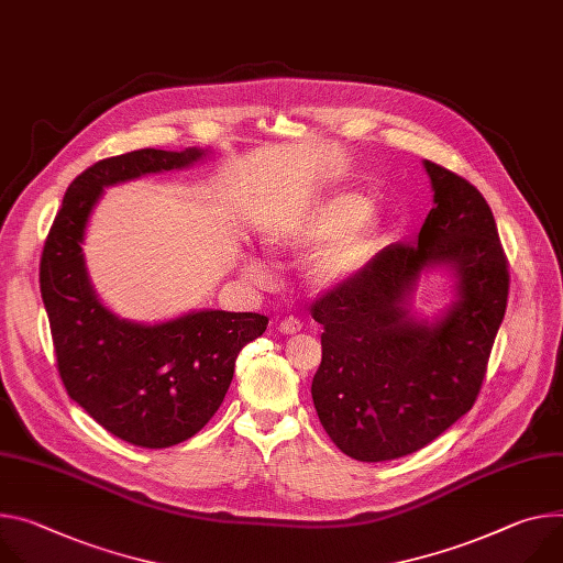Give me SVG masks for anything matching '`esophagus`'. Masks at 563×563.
Segmentation results:
<instances>
[{"label": "esophagus", "mask_w": 563, "mask_h": 563, "mask_svg": "<svg viewBox=\"0 0 563 563\" xmlns=\"http://www.w3.org/2000/svg\"><path fill=\"white\" fill-rule=\"evenodd\" d=\"M278 330H280L283 334H296V332L302 330V323H300V319H296V317H287V319H283V321L278 323Z\"/></svg>", "instance_id": "34e87169"}]
</instances>
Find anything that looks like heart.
Masks as SVG:
<instances>
[{
  "label": "heart",
  "mask_w": 563,
  "mask_h": 563,
  "mask_svg": "<svg viewBox=\"0 0 563 563\" xmlns=\"http://www.w3.org/2000/svg\"><path fill=\"white\" fill-rule=\"evenodd\" d=\"M368 211V199L360 192H341L294 222L267 231V242L276 249H305L334 240L321 249L310 265V280L317 287H336L360 274L386 242V224ZM253 278H265L263 261H246Z\"/></svg>",
  "instance_id": "b5f03b06"
}]
</instances>
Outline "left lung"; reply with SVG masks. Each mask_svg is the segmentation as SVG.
Returning a JSON list of instances; mask_svg holds the SVG:
<instances>
[{
    "label": "left lung",
    "instance_id": "obj_1",
    "mask_svg": "<svg viewBox=\"0 0 563 563\" xmlns=\"http://www.w3.org/2000/svg\"><path fill=\"white\" fill-rule=\"evenodd\" d=\"M424 168L435 207L418 240L386 246L310 308L323 325L314 408L330 440L362 463L420 451L470 411L507 308V255L489 203L465 177ZM427 264H451L461 294L433 327L405 312Z\"/></svg>",
    "mask_w": 563,
    "mask_h": 563
}]
</instances>
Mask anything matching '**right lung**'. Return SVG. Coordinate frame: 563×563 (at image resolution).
<instances>
[{
    "instance_id": "1",
    "label": "right lung",
    "mask_w": 563,
    "mask_h": 563,
    "mask_svg": "<svg viewBox=\"0 0 563 563\" xmlns=\"http://www.w3.org/2000/svg\"><path fill=\"white\" fill-rule=\"evenodd\" d=\"M199 157L192 147H145L96 162L69 184L40 261V291L67 393L106 431L143 449L179 444L207 427L224 401L240 350L269 319L211 310L162 325L121 321L98 302L80 242L106 186Z\"/></svg>"
}]
</instances>
